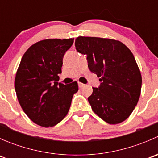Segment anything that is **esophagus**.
I'll use <instances>...</instances> for the list:
<instances>
[{"label": "esophagus", "instance_id": "esophagus-1", "mask_svg": "<svg viewBox=\"0 0 158 158\" xmlns=\"http://www.w3.org/2000/svg\"><path fill=\"white\" fill-rule=\"evenodd\" d=\"M78 85H79V88H82L83 86H85V85L83 83H82V82H78Z\"/></svg>", "mask_w": 158, "mask_h": 158}]
</instances>
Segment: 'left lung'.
Listing matches in <instances>:
<instances>
[{
  "label": "left lung",
  "mask_w": 158,
  "mask_h": 158,
  "mask_svg": "<svg viewBox=\"0 0 158 158\" xmlns=\"http://www.w3.org/2000/svg\"><path fill=\"white\" fill-rule=\"evenodd\" d=\"M75 47L100 77L99 87H93L88 98L92 111L109 124L126 120L137 106L142 82L131 51L118 40L89 36L76 38Z\"/></svg>",
  "instance_id": "obj_1"
}]
</instances>
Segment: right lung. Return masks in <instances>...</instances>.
<instances>
[{
  "instance_id": "right-lung-1",
  "label": "right lung",
  "mask_w": 158,
  "mask_h": 158,
  "mask_svg": "<svg viewBox=\"0 0 158 158\" xmlns=\"http://www.w3.org/2000/svg\"><path fill=\"white\" fill-rule=\"evenodd\" d=\"M74 39H48L32 45L23 54L16 73L14 87L19 103L31 121L52 127L69 111L78 83H59L63 58Z\"/></svg>"
}]
</instances>
